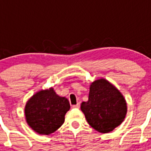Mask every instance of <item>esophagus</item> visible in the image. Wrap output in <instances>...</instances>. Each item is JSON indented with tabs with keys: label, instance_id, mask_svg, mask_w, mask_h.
Listing matches in <instances>:
<instances>
[{
	"label": "esophagus",
	"instance_id": "34e87169",
	"mask_svg": "<svg viewBox=\"0 0 151 151\" xmlns=\"http://www.w3.org/2000/svg\"><path fill=\"white\" fill-rule=\"evenodd\" d=\"M80 107V104L78 103V104H76V105H72V108H75V109H78V108Z\"/></svg>",
	"mask_w": 151,
	"mask_h": 151
}]
</instances>
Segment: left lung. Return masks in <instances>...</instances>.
<instances>
[{
	"instance_id": "left-lung-1",
	"label": "left lung",
	"mask_w": 151,
	"mask_h": 151,
	"mask_svg": "<svg viewBox=\"0 0 151 151\" xmlns=\"http://www.w3.org/2000/svg\"><path fill=\"white\" fill-rule=\"evenodd\" d=\"M81 110L90 126L101 133H108L124 122L127 103L114 85L100 78L91 84L88 100L81 103Z\"/></svg>"
}]
</instances>
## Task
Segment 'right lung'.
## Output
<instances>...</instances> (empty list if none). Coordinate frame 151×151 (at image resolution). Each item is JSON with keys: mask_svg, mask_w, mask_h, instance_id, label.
<instances>
[{"mask_svg": "<svg viewBox=\"0 0 151 151\" xmlns=\"http://www.w3.org/2000/svg\"><path fill=\"white\" fill-rule=\"evenodd\" d=\"M70 105L66 97L58 96L53 89L41 90L25 106L27 124L37 133L49 135L61 127Z\"/></svg>", "mask_w": 151, "mask_h": 151, "instance_id": "right-lung-1", "label": "right lung"}]
</instances>
